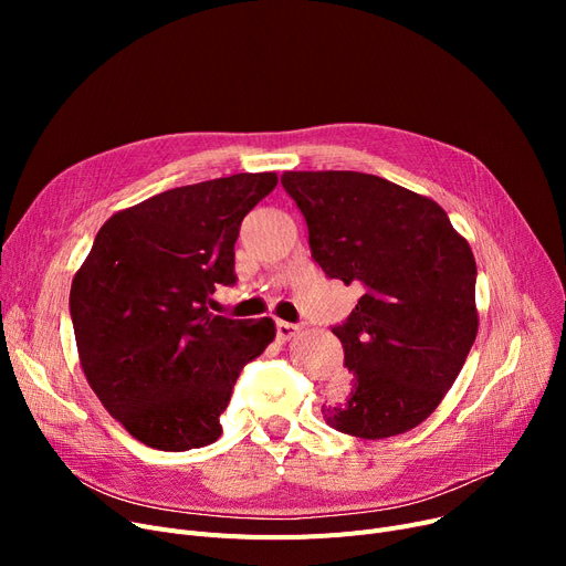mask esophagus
Wrapping results in <instances>:
<instances>
[{
    "label": "esophagus",
    "instance_id": "34e87169",
    "mask_svg": "<svg viewBox=\"0 0 566 566\" xmlns=\"http://www.w3.org/2000/svg\"><path fill=\"white\" fill-rule=\"evenodd\" d=\"M298 333H301L298 325L286 323V321H277V339H282V342H289V339H293V337L298 335Z\"/></svg>",
    "mask_w": 566,
    "mask_h": 566
}]
</instances>
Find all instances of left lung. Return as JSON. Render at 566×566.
<instances>
[{"label":"left lung","instance_id":"left-lung-1","mask_svg":"<svg viewBox=\"0 0 566 566\" xmlns=\"http://www.w3.org/2000/svg\"><path fill=\"white\" fill-rule=\"evenodd\" d=\"M314 261L363 289L333 333L350 390L323 406L333 429L380 440L422 424L457 380L478 337L474 265L442 208L363 171H284Z\"/></svg>","mask_w":566,"mask_h":566}]
</instances>
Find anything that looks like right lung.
<instances>
[{
    "instance_id": "obj_1",
    "label": "right lung",
    "mask_w": 566,
    "mask_h": 566,
    "mask_svg": "<svg viewBox=\"0 0 566 566\" xmlns=\"http://www.w3.org/2000/svg\"><path fill=\"white\" fill-rule=\"evenodd\" d=\"M277 186L275 171L174 188L116 211L71 284L86 382L116 422L154 450L220 438L241 369L275 339V321L216 316L211 295L235 282L243 218Z\"/></svg>"
}]
</instances>
